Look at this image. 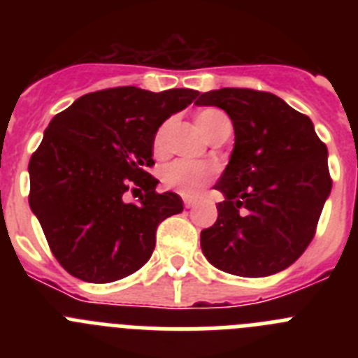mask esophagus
I'll list each match as a JSON object with an SVG mask.
<instances>
[{"instance_id": "34e87169", "label": "esophagus", "mask_w": 358, "mask_h": 358, "mask_svg": "<svg viewBox=\"0 0 358 358\" xmlns=\"http://www.w3.org/2000/svg\"><path fill=\"white\" fill-rule=\"evenodd\" d=\"M194 206H195L194 199H185V208H194Z\"/></svg>"}]
</instances>
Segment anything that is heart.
<instances>
[{
    "label": "heart",
    "instance_id": "b5f03b06",
    "mask_svg": "<svg viewBox=\"0 0 358 358\" xmlns=\"http://www.w3.org/2000/svg\"><path fill=\"white\" fill-rule=\"evenodd\" d=\"M197 123L201 131L211 138L218 129L231 125L226 113L217 107H206L197 113ZM173 120H164L157 127L154 140H152V150L157 157L164 156L169 152V140L172 132ZM217 164L211 161H192V159H176L166 164L161 172V181L169 189H173L182 197H197L202 189L206 188L217 176Z\"/></svg>",
    "mask_w": 358,
    "mask_h": 358
}]
</instances>
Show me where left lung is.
I'll return each mask as SVG.
<instances>
[{"instance_id": "8db88e82", "label": "left lung", "mask_w": 358, "mask_h": 358, "mask_svg": "<svg viewBox=\"0 0 358 358\" xmlns=\"http://www.w3.org/2000/svg\"><path fill=\"white\" fill-rule=\"evenodd\" d=\"M229 115L235 148L215 188L217 222L201 233L211 265L243 278L276 274L305 252L330 195L327 145L306 115L267 91L222 87L199 96Z\"/></svg>"}]
</instances>
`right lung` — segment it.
<instances>
[{"mask_svg": "<svg viewBox=\"0 0 358 358\" xmlns=\"http://www.w3.org/2000/svg\"><path fill=\"white\" fill-rule=\"evenodd\" d=\"M194 90L152 93L110 87L59 113L30 157V202L57 262L71 276L110 283L143 267L157 226L182 211L177 194H157L152 140ZM140 194L138 203L124 201Z\"/></svg>", "mask_w": 358, "mask_h": 358, "instance_id": "1", "label": "right lung"}]
</instances>
